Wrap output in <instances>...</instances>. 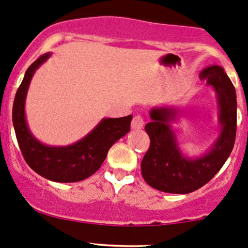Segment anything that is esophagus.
<instances>
[{
  "label": "esophagus",
  "instance_id": "obj_1",
  "mask_svg": "<svg viewBox=\"0 0 248 248\" xmlns=\"http://www.w3.org/2000/svg\"><path fill=\"white\" fill-rule=\"evenodd\" d=\"M143 124H145V122H143V119L141 118L140 115L134 116V119L132 120V128L133 129H135V130L141 129L143 127Z\"/></svg>",
  "mask_w": 248,
  "mask_h": 248
}]
</instances>
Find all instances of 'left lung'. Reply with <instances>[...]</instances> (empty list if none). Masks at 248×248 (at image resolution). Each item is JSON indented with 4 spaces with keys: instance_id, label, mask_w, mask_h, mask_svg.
Here are the masks:
<instances>
[{
    "instance_id": "8db88e82",
    "label": "left lung",
    "mask_w": 248,
    "mask_h": 248,
    "mask_svg": "<svg viewBox=\"0 0 248 248\" xmlns=\"http://www.w3.org/2000/svg\"><path fill=\"white\" fill-rule=\"evenodd\" d=\"M199 76L216 93L219 135L205 153L187 156L179 146L172 126L182 110L172 105L152 108V121L145 127L151 146L141 162V172L149 186L161 192L187 194L199 189L219 172L234 146L236 94L232 81L217 64L206 67Z\"/></svg>"
}]
</instances>
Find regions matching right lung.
<instances>
[{
  "label": "right lung",
  "mask_w": 248,
  "mask_h": 248,
  "mask_svg": "<svg viewBox=\"0 0 248 248\" xmlns=\"http://www.w3.org/2000/svg\"><path fill=\"white\" fill-rule=\"evenodd\" d=\"M50 56V51L43 54L27 69L14 100V129L24 160L32 170L50 181H81L101 167L110 147L130 130L133 116L102 119L86 137L68 146H49L37 140L27 122L26 97L35 72Z\"/></svg>",
  "instance_id": "add662e5"
}]
</instances>
